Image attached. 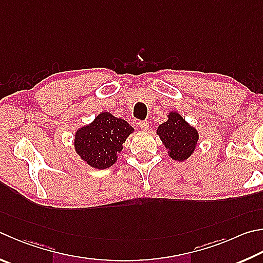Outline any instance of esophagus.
<instances>
[{
  "mask_svg": "<svg viewBox=\"0 0 263 263\" xmlns=\"http://www.w3.org/2000/svg\"><path fill=\"white\" fill-rule=\"evenodd\" d=\"M137 124H138V126H139L142 131H146L147 128H148V126H149V124H148V122H146V121H138Z\"/></svg>",
  "mask_w": 263,
  "mask_h": 263,
  "instance_id": "obj_1",
  "label": "esophagus"
}]
</instances>
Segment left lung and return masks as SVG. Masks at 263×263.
I'll return each mask as SVG.
<instances>
[{
    "instance_id": "1",
    "label": "left lung",
    "mask_w": 263,
    "mask_h": 263,
    "mask_svg": "<svg viewBox=\"0 0 263 263\" xmlns=\"http://www.w3.org/2000/svg\"><path fill=\"white\" fill-rule=\"evenodd\" d=\"M157 135L169 149L171 159L176 161L190 157L199 139L197 130L190 126L178 112H170L168 121L157 127Z\"/></svg>"
}]
</instances>
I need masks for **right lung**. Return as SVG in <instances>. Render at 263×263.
<instances>
[{
  "label": "right lung",
  "mask_w": 263,
  "mask_h": 263,
  "mask_svg": "<svg viewBox=\"0 0 263 263\" xmlns=\"http://www.w3.org/2000/svg\"><path fill=\"white\" fill-rule=\"evenodd\" d=\"M131 132L133 127L124 119L101 112L93 123L76 133V152L93 168H109L116 162Z\"/></svg>",
  "instance_id": "add662e5"
}]
</instances>
